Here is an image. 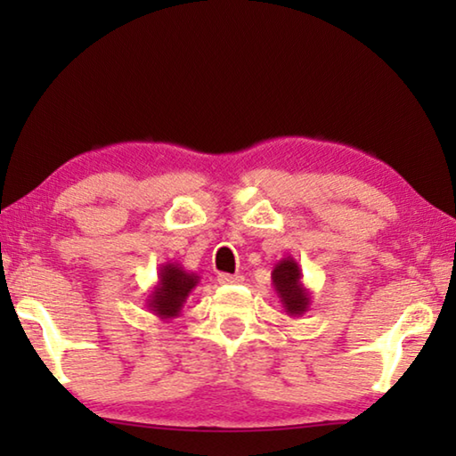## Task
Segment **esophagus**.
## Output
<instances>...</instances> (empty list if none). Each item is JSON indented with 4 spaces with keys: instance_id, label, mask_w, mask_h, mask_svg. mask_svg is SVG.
Masks as SVG:
<instances>
[{
    "instance_id": "34e87169",
    "label": "esophagus",
    "mask_w": 456,
    "mask_h": 456,
    "mask_svg": "<svg viewBox=\"0 0 456 456\" xmlns=\"http://www.w3.org/2000/svg\"><path fill=\"white\" fill-rule=\"evenodd\" d=\"M243 281V275H231V273H219V283L223 285H235V283H241Z\"/></svg>"
}]
</instances>
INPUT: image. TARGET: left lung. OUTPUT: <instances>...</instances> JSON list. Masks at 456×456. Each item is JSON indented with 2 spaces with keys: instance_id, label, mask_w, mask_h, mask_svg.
<instances>
[{
  "instance_id": "1",
  "label": "left lung",
  "mask_w": 456,
  "mask_h": 456,
  "mask_svg": "<svg viewBox=\"0 0 456 456\" xmlns=\"http://www.w3.org/2000/svg\"><path fill=\"white\" fill-rule=\"evenodd\" d=\"M302 277V267L291 256L277 261L272 272L273 289L280 297L285 314L291 315V318L304 315L312 307V293L305 288Z\"/></svg>"
}]
</instances>
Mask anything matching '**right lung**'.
<instances>
[{
    "instance_id": "right-lung-1",
    "label": "right lung",
    "mask_w": 456,
    "mask_h": 456,
    "mask_svg": "<svg viewBox=\"0 0 456 456\" xmlns=\"http://www.w3.org/2000/svg\"><path fill=\"white\" fill-rule=\"evenodd\" d=\"M200 277L187 272L176 261H167L159 267V281L146 296V310L160 320L179 318L191 291L197 288Z\"/></svg>"
}]
</instances>
